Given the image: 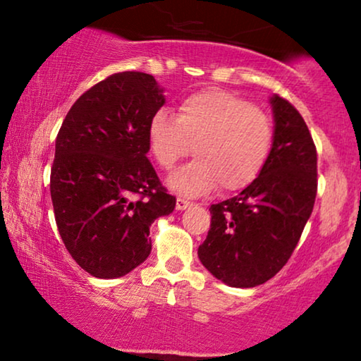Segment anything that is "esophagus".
<instances>
[{
    "label": "esophagus",
    "instance_id": "34e87169",
    "mask_svg": "<svg viewBox=\"0 0 361 361\" xmlns=\"http://www.w3.org/2000/svg\"><path fill=\"white\" fill-rule=\"evenodd\" d=\"M190 205H192V202L184 199V197H179V199H177V202H176V209L177 210H185L187 207H190Z\"/></svg>",
    "mask_w": 361,
    "mask_h": 361
}]
</instances>
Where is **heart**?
Segmentation results:
<instances>
[{
  "label": "heart",
  "instance_id": "obj_1",
  "mask_svg": "<svg viewBox=\"0 0 361 361\" xmlns=\"http://www.w3.org/2000/svg\"><path fill=\"white\" fill-rule=\"evenodd\" d=\"M147 141L166 171L194 147L197 159L169 179L179 194L204 195L219 185L224 192H238L263 171L273 145V125L245 98L225 90H202L180 102L177 118L164 110L154 113Z\"/></svg>",
  "mask_w": 361,
  "mask_h": 361
}]
</instances>
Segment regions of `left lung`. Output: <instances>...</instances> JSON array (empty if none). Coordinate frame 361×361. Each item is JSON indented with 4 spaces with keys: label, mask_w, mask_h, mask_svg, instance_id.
Masks as SVG:
<instances>
[{
    "label": "left lung",
    "mask_w": 361,
    "mask_h": 361,
    "mask_svg": "<svg viewBox=\"0 0 361 361\" xmlns=\"http://www.w3.org/2000/svg\"><path fill=\"white\" fill-rule=\"evenodd\" d=\"M274 136L268 161L236 197L210 207L202 264L231 288H255L283 269L312 214L317 149L300 113L271 97Z\"/></svg>",
    "instance_id": "left-lung-1"
}]
</instances>
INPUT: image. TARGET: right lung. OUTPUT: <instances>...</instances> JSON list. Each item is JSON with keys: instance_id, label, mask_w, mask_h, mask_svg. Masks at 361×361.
<instances>
[{"instance_id": "1", "label": "right lung", "mask_w": 361, "mask_h": 361, "mask_svg": "<svg viewBox=\"0 0 361 361\" xmlns=\"http://www.w3.org/2000/svg\"><path fill=\"white\" fill-rule=\"evenodd\" d=\"M164 102L149 73H113L73 103L59 130L54 215L67 251L95 278L140 266L151 253V224L176 209L146 157L147 126Z\"/></svg>"}]
</instances>
